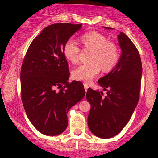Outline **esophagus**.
<instances>
[{
  "instance_id": "esophagus-1",
  "label": "esophagus",
  "mask_w": 158,
  "mask_h": 158,
  "mask_svg": "<svg viewBox=\"0 0 158 158\" xmlns=\"http://www.w3.org/2000/svg\"><path fill=\"white\" fill-rule=\"evenodd\" d=\"M84 88H85V91H87V90H88V85L86 84V83H84Z\"/></svg>"
}]
</instances>
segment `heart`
Segmentation results:
<instances>
[{
	"label": "heart",
	"instance_id": "heart-1",
	"mask_svg": "<svg viewBox=\"0 0 158 158\" xmlns=\"http://www.w3.org/2000/svg\"><path fill=\"white\" fill-rule=\"evenodd\" d=\"M81 44L85 50H91L90 62L82 64L74 69L72 76L75 79L89 82L100 72L110 71L118 63L119 52L117 45L108 41V37L99 32H89L81 36ZM80 48L76 41L68 39L63 47L64 57L71 63L78 62Z\"/></svg>",
	"mask_w": 158,
	"mask_h": 158
}]
</instances>
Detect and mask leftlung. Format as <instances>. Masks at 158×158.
<instances>
[{
  "label": "left lung",
  "mask_w": 158,
  "mask_h": 158,
  "mask_svg": "<svg viewBox=\"0 0 158 158\" xmlns=\"http://www.w3.org/2000/svg\"><path fill=\"white\" fill-rule=\"evenodd\" d=\"M117 39L122 50L118 63L98 80L103 90H107V96L102 97L99 91L91 88L86 94L90 104L88 127L94 135L103 139L118 135L126 126L138 103L140 91L142 63L138 50L123 32Z\"/></svg>",
  "instance_id": "obj_1"
}]
</instances>
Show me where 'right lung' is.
<instances>
[{"label": "right lung", "mask_w": 158, "mask_h": 158, "mask_svg": "<svg viewBox=\"0 0 158 158\" xmlns=\"http://www.w3.org/2000/svg\"><path fill=\"white\" fill-rule=\"evenodd\" d=\"M82 24L53 23L45 27L29 47L21 70V99L34 127L48 136L59 135L68 126L70 108L85 95L83 84L69 83L63 47ZM61 89L57 92L56 88Z\"/></svg>", "instance_id": "obj_1"}]
</instances>
